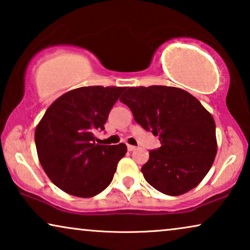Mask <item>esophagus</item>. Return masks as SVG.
I'll return each mask as SVG.
<instances>
[{"mask_svg":"<svg viewBox=\"0 0 250 250\" xmlns=\"http://www.w3.org/2000/svg\"><path fill=\"white\" fill-rule=\"evenodd\" d=\"M127 149H128V151H134V150H136V146H132V145H127Z\"/></svg>","mask_w":250,"mask_h":250,"instance_id":"1","label":"esophagus"}]
</instances>
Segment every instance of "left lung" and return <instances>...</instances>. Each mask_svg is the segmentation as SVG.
I'll return each instance as SVG.
<instances>
[{"mask_svg":"<svg viewBox=\"0 0 250 250\" xmlns=\"http://www.w3.org/2000/svg\"><path fill=\"white\" fill-rule=\"evenodd\" d=\"M119 100L138 124L159 136L160 148L149 151L141 168L146 182L168 196L196 188L217 152L210 112L189 92L163 85L128 87Z\"/></svg>","mask_w":250,"mask_h":250,"instance_id":"left-lung-1","label":"left lung"}]
</instances>
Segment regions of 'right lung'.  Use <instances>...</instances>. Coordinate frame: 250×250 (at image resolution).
<instances>
[{"label": "right lung", "mask_w": 250, "mask_h": 250, "mask_svg": "<svg viewBox=\"0 0 250 250\" xmlns=\"http://www.w3.org/2000/svg\"><path fill=\"white\" fill-rule=\"evenodd\" d=\"M125 87L84 86L68 91L47 108L35 129L37 156L53 184L90 198L107 188L127 146L95 142Z\"/></svg>", "instance_id": "add662e5"}]
</instances>
